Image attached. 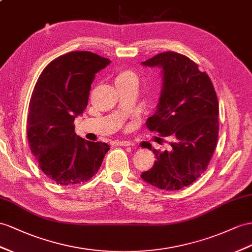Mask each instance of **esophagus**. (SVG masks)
<instances>
[{
  "mask_svg": "<svg viewBox=\"0 0 252 252\" xmlns=\"http://www.w3.org/2000/svg\"><path fill=\"white\" fill-rule=\"evenodd\" d=\"M115 145L117 146H133V141L130 140H116Z\"/></svg>",
  "mask_w": 252,
  "mask_h": 252,
  "instance_id": "obj_1",
  "label": "esophagus"
}]
</instances>
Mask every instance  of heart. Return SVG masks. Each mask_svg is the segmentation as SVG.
<instances>
[{
  "mask_svg": "<svg viewBox=\"0 0 252 252\" xmlns=\"http://www.w3.org/2000/svg\"><path fill=\"white\" fill-rule=\"evenodd\" d=\"M116 86L125 85L128 83H136L137 84V75L134 71L130 69H121L119 70L115 76Z\"/></svg>",
  "mask_w": 252,
  "mask_h": 252,
  "instance_id": "b5f03b06",
  "label": "heart"
}]
</instances>
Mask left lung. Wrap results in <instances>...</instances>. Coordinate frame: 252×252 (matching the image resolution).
Masks as SVG:
<instances>
[{
    "label": "left lung",
    "mask_w": 252,
    "mask_h": 252,
    "mask_svg": "<svg viewBox=\"0 0 252 252\" xmlns=\"http://www.w3.org/2000/svg\"><path fill=\"white\" fill-rule=\"evenodd\" d=\"M141 63L163 69L157 112L148 118L147 127L172 141L163 152L152 149L149 143L141 144L153 151L157 160L140 177L159 189H181L202 175L215 151L219 131L216 92L209 75L185 55L164 52Z\"/></svg>",
    "instance_id": "8db88e82"
}]
</instances>
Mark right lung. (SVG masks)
Masks as SVG:
<instances>
[{
	"instance_id": "1",
	"label": "right lung",
	"mask_w": 252,
	"mask_h": 252,
	"mask_svg": "<svg viewBox=\"0 0 252 252\" xmlns=\"http://www.w3.org/2000/svg\"><path fill=\"white\" fill-rule=\"evenodd\" d=\"M111 61L73 51L51 62L37 80L29 105L27 133L44 175L61 185L86 182L98 172L109 146L74 132L73 121L87 107L94 75Z\"/></svg>"
}]
</instances>
